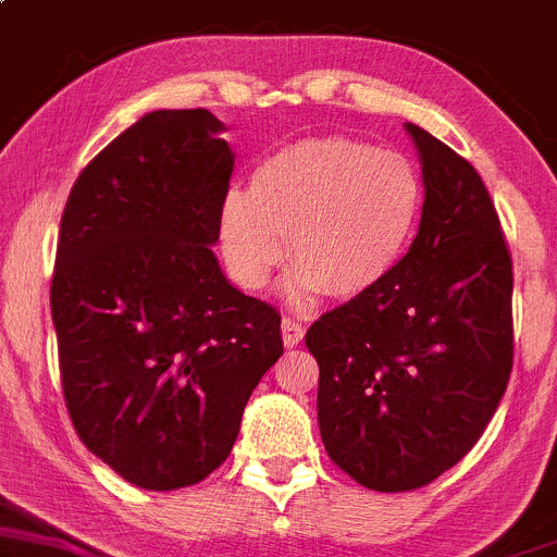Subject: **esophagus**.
Listing matches in <instances>:
<instances>
[{
    "instance_id": "obj_1",
    "label": "esophagus",
    "mask_w": 557,
    "mask_h": 557,
    "mask_svg": "<svg viewBox=\"0 0 557 557\" xmlns=\"http://www.w3.org/2000/svg\"><path fill=\"white\" fill-rule=\"evenodd\" d=\"M281 337H284L286 348H295V345L302 343L305 326L300 324V321H295V319H289V315H286V319L281 321Z\"/></svg>"
}]
</instances>
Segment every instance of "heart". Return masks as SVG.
Wrapping results in <instances>:
<instances>
[{
    "label": "heart",
    "mask_w": 557,
    "mask_h": 557,
    "mask_svg": "<svg viewBox=\"0 0 557 557\" xmlns=\"http://www.w3.org/2000/svg\"><path fill=\"white\" fill-rule=\"evenodd\" d=\"M424 199L420 170L396 151L352 137H308L255 166L249 188H228L218 247L238 286L265 289L276 268L297 265V300L324 289L352 300L374 289L409 247Z\"/></svg>",
    "instance_id": "obj_1"
}]
</instances>
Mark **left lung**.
<instances>
[{
  "instance_id": "1",
  "label": "left lung",
  "mask_w": 557,
  "mask_h": 557,
  "mask_svg": "<svg viewBox=\"0 0 557 557\" xmlns=\"http://www.w3.org/2000/svg\"><path fill=\"white\" fill-rule=\"evenodd\" d=\"M424 205L409 252L305 334L319 361L326 454L374 492H411L459 462L512 372V260L481 175L406 124Z\"/></svg>"
}]
</instances>
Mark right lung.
Segmentation results:
<instances>
[{"label": "right lung", "mask_w": 557, "mask_h": 557, "mask_svg": "<svg viewBox=\"0 0 557 557\" xmlns=\"http://www.w3.org/2000/svg\"><path fill=\"white\" fill-rule=\"evenodd\" d=\"M207 109L151 111L76 177L50 286L82 444L133 486L172 492L228 459L278 361L281 315L220 271L233 151Z\"/></svg>", "instance_id": "add662e5"}]
</instances>
